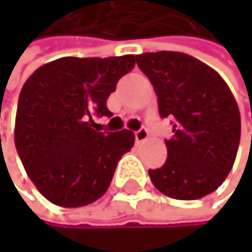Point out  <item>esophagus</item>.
<instances>
[{
	"mask_svg": "<svg viewBox=\"0 0 252 252\" xmlns=\"http://www.w3.org/2000/svg\"><path fill=\"white\" fill-rule=\"evenodd\" d=\"M134 139H136V143H142L148 139V130L147 128H140L134 133Z\"/></svg>",
	"mask_w": 252,
	"mask_h": 252,
	"instance_id": "1",
	"label": "esophagus"
}]
</instances>
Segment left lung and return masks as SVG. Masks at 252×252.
I'll return each mask as SVG.
<instances>
[{
    "instance_id": "left-lung-1",
    "label": "left lung",
    "mask_w": 252,
    "mask_h": 252,
    "mask_svg": "<svg viewBox=\"0 0 252 252\" xmlns=\"http://www.w3.org/2000/svg\"><path fill=\"white\" fill-rule=\"evenodd\" d=\"M154 86L161 118L174 119L168 158L150 169L153 185L174 199H199L215 192L233 168L240 142L237 102L215 69L175 51L136 56Z\"/></svg>"
}]
</instances>
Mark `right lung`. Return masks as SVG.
Wrapping results in <instances>:
<instances>
[{
    "instance_id": "right-lung-1",
    "label": "right lung",
    "mask_w": 252,
    "mask_h": 252,
    "mask_svg": "<svg viewBox=\"0 0 252 252\" xmlns=\"http://www.w3.org/2000/svg\"><path fill=\"white\" fill-rule=\"evenodd\" d=\"M136 64L121 57H62L22 86L15 145L37 190L60 207H81L107 192L116 164L134 145L130 130H95L94 115L112 116L107 98Z\"/></svg>"
}]
</instances>
